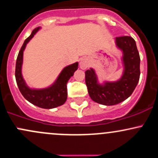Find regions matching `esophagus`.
<instances>
[{
    "mask_svg": "<svg viewBox=\"0 0 158 158\" xmlns=\"http://www.w3.org/2000/svg\"><path fill=\"white\" fill-rule=\"evenodd\" d=\"M88 61L85 58H82L80 61V68L82 69V70H85L88 67Z\"/></svg>",
    "mask_w": 158,
    "mask_h": 158,
    "instance_id": "34e87169",
    "label": "esophagus"
}]
</instances>
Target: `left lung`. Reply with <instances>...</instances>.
Wrapping results in <instances>:
<instances>
[{"instance_id":"obj_1","label":"left lung","mask_w":158,"mask_h":158,"mask_svg":"<svg viewBox=\"0 0 158 158\" xmlns=\"http://www.w3.org/2000/svg\"><path fill=\"white\" fill-rule=\"evenodd\" d=\"M116 45L123 51L124 72L116 82L99 85L93 69L85 71L88 94L94 102L106 106L118 104L129 98L137 85L140 76V57L134 39L130 36L117 37Z\"/></svg>"}]
</instances>
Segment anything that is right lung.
<instances>
[{"label":"right lung","mask_w":158,"mask_h":158,"mask_svg":"<svg viewBox=\"0 0 158 158\" xmlns=\"http://www.w3.org/2000/svg\"><path fill=\"white\" fill-rule=\"evenodd\" d=\"M39 30V27H36L32 33L25 40L21 48L15 64V80L18 85L20 92L26 100H28L32 104L43 109H52L63 105L67 100V84L71 76H73L74 72L78 69L79 64L76 62L70 66L65 67L58 76V79L53 85L48 88L42 90H31L25 85V81L22 78L21 69H22L23 51L26 44L34 37L35 33Z\"/></svg>","instance_id":"1"}]
</instances>
